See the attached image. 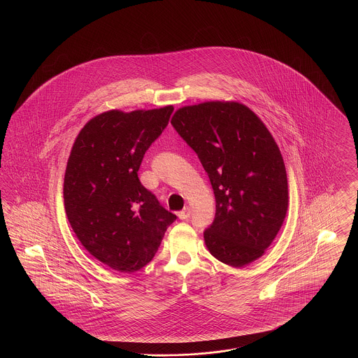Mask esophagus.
Returning a JSON list of instances; mask_svg holds the SVG:
<instances>
[{"mask_svg":"<svg viewBox=\"0 0 358 358\" xmlns=\"http://www.w3.org/2000/svg\"><path fill=\"white\" fill-rule=\"evenodd\" d=\"M178 217H180L181 220H187V219L190 217V208L185 206L181 212H178Z\"/></svg>","mask_w":358,"mask_h":358,"instance_id":"34e87169","label":"esophagus"}]
</instances>
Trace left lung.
Returning <instances> with one entry per match:
<instances>
[{"instance_id":"1","label":"left lung","mask_w":358,"mask_h":358,"mask_svg":"<svg viewBox=\"0 0 358 358\" xmlns=\"http://www.w3.org/2000/svg\"><path fill=\"white\" fill-rule=\"evenodd\" d=\"M213 187L216 213L204 231L209 252L243 267L264 254L285 222L287 174L264 123L236 102L182 107L171 118Z\"/></svg>"}]
</instances>
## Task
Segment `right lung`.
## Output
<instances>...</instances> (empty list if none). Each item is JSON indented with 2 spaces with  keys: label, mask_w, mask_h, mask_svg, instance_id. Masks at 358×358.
<instances>
[{
  "label": "right lung",
  "mask_w": 358,
  "mask_h": 358,
  "mask_svg": "<svg viewBox=\"0 0 358 358\" xmlns=\"http://www.w3.org/2000/svg\"><path fill=\"white\" fill-rule=\"evenodd\" d=\"M173 110L99 114L85 123L69 154L63 189L69 224L91 255L120 273L150 263L177 219L138 178Z\"/></svg>",
  "instance_id": "1"
}]
</instances>
